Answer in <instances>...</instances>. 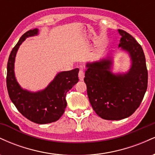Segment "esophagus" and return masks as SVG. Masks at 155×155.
I'll use <instances>...</instances> for the list:
<instances>
[{"mask_svg": "<svg viewBox=\"0 0 155 155\" xmlns=\"http://www.w3.org/2000/svg\"><path fill=\"white\" fill-rule=\"evenodd\" d=\"M84 78V72L82 70H80L79 72V79L80 81H83Z\"/></svg>", "mask_w": 155, "mask_h": 155, "instance_id": "1", "label": "esophagus"}]
</instances>
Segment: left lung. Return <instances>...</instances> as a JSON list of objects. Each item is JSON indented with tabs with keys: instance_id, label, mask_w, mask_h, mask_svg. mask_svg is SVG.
<instances>
[{
	"instance_id": "8db88e82",
	"label": "left lung",
	"mask_w": 155,
	"mask_h": 155,
	"mask_svg": "<svg viewBox=\"0 0 155 155\" xmlns=\"http://www.w3.org/2000/svg\"><path fill=\"white\" fill-rule=\"evenodd\" d=\"M119 48L127 53L130 68L127 72L112 73L113 57L87 63L84 80L92 108L102 119L120 120L139 107L147 89L148 71L141 46L131 35L118 30Z\"/></svg>"
}]
</instances>
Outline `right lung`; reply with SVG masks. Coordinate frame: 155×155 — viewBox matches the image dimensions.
Listing matches in <instances>:
<instances>
[{
  "mask_svg": "<svg viewBox=\"0 0 155 155\" xmlns=\"http://www.w3.org/2000/svg\"><path fill=\"white\" fill-rule=\"evenodd\" d=\"M38 29L27 31L11 51L7 64L6 86L8 95L17 110L28 120L47 124L60 118L66 108L67 92L79 81V68L58 73L45 89L31 92L21 87L15 74V58L19 46L28 37L38 34Z\"/></svg>",
  "mask_w": 155,
  "mask_h": 155,
  "instance_id": "add662e5",
  "label": "right lung"
}]
</instances>
